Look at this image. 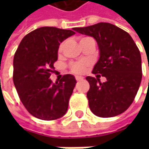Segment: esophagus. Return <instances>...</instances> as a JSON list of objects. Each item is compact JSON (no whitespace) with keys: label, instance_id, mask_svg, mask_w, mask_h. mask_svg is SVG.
<instances>
[{"label":"esophagus","instance_id":"34e87169","mask_svg":"<svg viewBox=\"0 0 149 149\" xmlns=\"http://www.w3.org/2000/svg\"><path fill=\"white\" fill-rule=\"evenodd\" d=\"M75 79H76V80H77V81H81V80H83L84 79V78L81 77V76H76Z\"/></svg>","mask_w":149,"mask_h":149}]
</instances>
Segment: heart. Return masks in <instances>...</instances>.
<instances>
[{"label":"heart","mask_w":149,"mask_h":149,"mask_svg":"<svg viewBox=\"0 0 149 149\" xmlns=\"http://www.w3.org/2000/svg\"><path fill=\"white\" fill-rule=\"evenodd\" d=\"M61 49V46H60V50ZM85 62L84 61H79V62H74L72 63L70 65V69L73 73L74 74H82L84 70H85Z\"/></svg>","instance_id":"obj_1"}]
</instances>
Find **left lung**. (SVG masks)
Returning <instances> with one entry per match:
<instances>
[{
	"label": "left lung",
	"mask_w": 149,
	"mask_h": 149,
	"mask_svg": "<svg viewBox=\"0 0 149 149\" xmlns=\"http://www.w3.org/2000/svg\"><path fill=\"white\" fill-rule=\"evenodd\" d=\"M75 31L95 38L100 58L93 74L106 78L87 76V93L90 110L96 116L109 118L125 111L134 100L142 80L139 49L129 33L110 23L75 28ZM100 76V75H99Z\"/></svg>",
	"instance_id": "obj_1"
}]
</instances>
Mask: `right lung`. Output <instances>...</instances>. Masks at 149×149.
Here are the masks:
<instances>
[{"label": "right lung", "mask_w": 149, "mask_h": 149, "mask_svg": "<svg viewBox=\"0 0 149 149\" xmlns=\"http://www.w3.org/2000/svg\"><path fill=\"white\" fill-rule=\"evenodd\" d=\"M74 34L70 30L45 26L20 41L13 60V82L20 101L34 117L54 120L67 112L76 79L65 74L53 83L49 76L58 60L60 43Z\"/></svg>", "instance_id": "add662e5"}]
</instances>
